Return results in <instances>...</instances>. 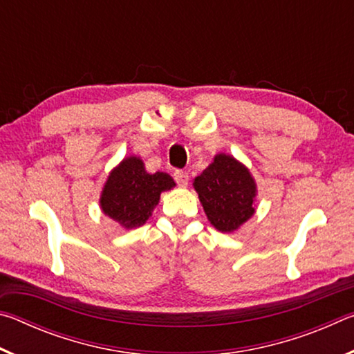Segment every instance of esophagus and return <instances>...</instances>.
<instances>
[{"instance_id":"obj_1","label":"esophagus","mask_w":354,"mask_h":354,"mask_svg":"<svg viewBox=\"0 0 354 354\" xmlns=\"http://www.w3.org/2000/svg\"><path fill=\"white\" fill-rule=\"evenodd\" d=\"M175 179L176 183L181 185V187H185L189 183V173L187 171H183V170H176L175 171Z\"/></svg>"}]
</instances>
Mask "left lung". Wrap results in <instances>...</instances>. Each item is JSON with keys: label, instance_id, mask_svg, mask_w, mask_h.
Segmentation results:
<instances>
[{"label": "left lung", "instance_id": "1", "mask_svg": "<svg viewBox=\"0 0 354 354\" xmlns=\"http://www.w3.org/2000/svg\"><path fill=\"white\" fill-rule=\"evenodd\" d=\"M207 220L217 231L234 232L256 212L257 185L250 169L234 156L218 153L194 179Z\"/></svg>", "mask_w": 354, "mask_h": 354}]
</instances>
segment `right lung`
<instances>
[{
  "instance_id": "right-lung-1",
  "label": "right lung",
  "mask_w": 354,
  "mask_h": 354,
  "mask_svg": "<svg viewBox=\"0 0 354 354\" xmlns=\"http://www.w3.org/2000/svg\"><path fill=\"white\" fill-rule=\"evenodd\" d=\"M176 183L169 173H148L137 156H128L111 170L100 195V207L124 230L145 225L160 194L171 190Z\"/></svg>"
}]
</instances>
